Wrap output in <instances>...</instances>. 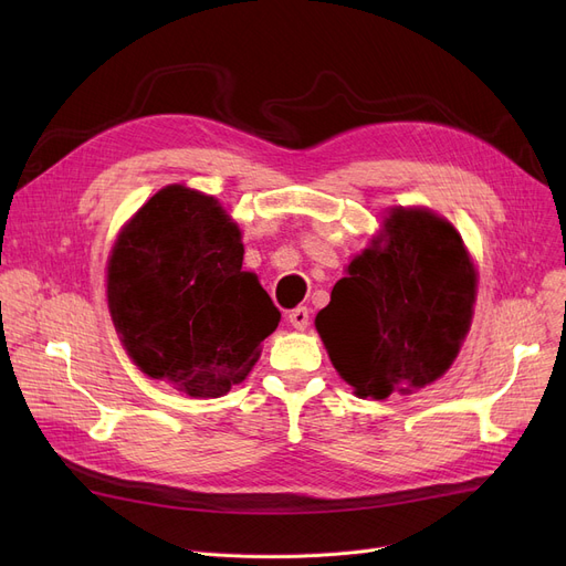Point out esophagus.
I'll return each instance as SVG.
<instances>
[{"label": "esophagus", "instance_id": "1", "mask_svg": "<svg viewBox=\"0 0 566 566\" xmlns=\"http://www.w3.org/2000/svg\"><path fill=\"white\" fill-rule=\"evenodd\" d=\"M289 323L295 331H305L310 325V310L307 307H295L289 312Z\"/></svg>", "mask_w": 566, "mask_h": 566}]
</instances>
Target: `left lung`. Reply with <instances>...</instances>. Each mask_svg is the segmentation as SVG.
I'll list each match as a JSON object with an SVG mask.
<instances>
[{
    "instance_id": "1",
    "label": "left lung",
    "mask_w": 566,
    "mask_h": 566,
    "mask_svg": "<svg viewBox=\"0 0 566 566\" xmlns=\"http://www.w3.org/2000/svg\"><path fill=\"white\" fill-rule=\"evenodd\" d=\"M478 275L457 229L422 208H395L385 238L348 263L316 331L358 397L420 390L457 358Z\"/></svg>"
}]
</instances>
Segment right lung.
<instances>
[{"mask_svg": "<svg viewBox=\"0 0 566 566\" xmlns=\"http://www.w3.org/2000/svg\"><path fill=\"white\" fill-rule=\"evenodd\" d=\"M107 303L133 363L199 399L241 382L282 316L243 271L241 231L224 208L184 186L163 188L118 233Z\"/></svg>", "mask_w": 566, "mask_h": 566, "instance_id": "right-lung-1", "label": "right lung"}]
</instances>
